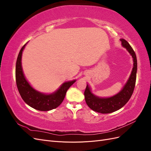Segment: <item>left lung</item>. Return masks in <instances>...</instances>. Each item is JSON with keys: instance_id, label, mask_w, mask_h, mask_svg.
<instances>
[{"instance_id": "left-lung-1", "label": "left lung", "mask_w": 151, "mask_h": 151, "mask_svg": "<svg viewBox=\"0 0 151 151\" xmlns=\"http://www.w3.org/2000/svg\"><path fill=\"white\" fill-rule=\"evenodd\" d=\"M122 46L125 48L133 58L134 67L129 80L123 89L116 95L110 98H99L91 92L87 84L84 91V98L86 104L93 111L101 113H110L122 108L130 99L135 86L137 62L135 52L130 44L124 39H120Z\"/></svg>"}]
</instances>
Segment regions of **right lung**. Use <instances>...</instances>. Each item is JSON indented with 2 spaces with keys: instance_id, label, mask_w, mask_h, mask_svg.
<instances>
[{
  "instance_id": "add662e5",
  "label": "right lung",
  "mask_w": 151,
  "mask_h": 151,
  "mask_svg": "<svg viewBox=\"0 0 151 151\" xmlns=\"http://www.w3.org/2000/svg\"><path fill=\"white\" fill-rule=\"evenodd\" d=\"M26 45L20 50L16 65V85L21 96L27 104L37 110L49 111L56 108L62 103L67 90L76 80L65 82L56 92L50 94L40 93L33 89L26 79L21 65L22 53Z\"/></svg>"
}]
</instances>
